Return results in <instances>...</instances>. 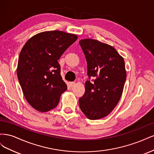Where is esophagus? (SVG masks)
Returning a JSON list of instances; mask_svg holds the SVG:
<instances>
[{
    "label": "esophagus",
    "mask_w": 154,
    "mask_h": 154,
    "mask_svg": "<svg viewBox=\"0 0 154 154\" xmlns=\"http://www.w3.org/2000/svg\"><path fill=\"white\" fill-rule=\"evenodd\" d=\"M69 84L70 87H74V85H76V83H75V82H69Z\"/></svg>",
    "instance_id": "34e87169"
}]
</instances>
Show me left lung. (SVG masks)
Wrapping results in <instances>:
<instances>
[{"label":"left lung","instance_id":"1","mask_svg":"<svg viewBox=\"0 0 154 154\" xmlns=\"http://www.w3.org/2000/svg\"><path fill=\"white\" fill-rule=\"evenodd\" d=\"M87 63V74L91 82H85V94L79 99L80 109L90 119L108 116L122 97L127 71L123 58L112 46L86 38L79 42Z\"/></svg>","mask_w":154,"mask_h":154}]
</instances>
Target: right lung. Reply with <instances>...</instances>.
Listing matches in <instances>:
<instances>
[{"label":"right lung","instance_id":"add662e5","mask_svg":"<svg viewBox=\"0 0 154 154\" xmlns=\"http://www.w3.org/2000/svg\"><path fill=\"white\" fill-rule=\"evenodd\" d=\"M78 36L62 31L39 32L20 51L17 77L27 101L41 112L53 109L67 88L60 74L58 60Z\"/></svg>","mask_w":154,"mask_h":154}]
</instances>
